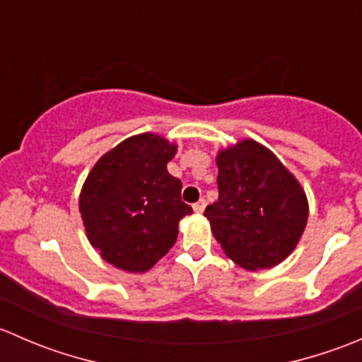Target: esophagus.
Returning a JSON list of instances; mask_svg holds the SVG:
<instances>
[{"instance_id":"1","label":"esophagus","mask_w":362,"mask_h":362,"mask_svg":"<svg viewBox=\"0 0 362 362\" xmlns=\"http://www.w3.org/2000/svg\"><path fill=\"white\" fill-rule=\"evenodd\" d=\"M204 206H206V202H204V199H199L198 203L192 204V208H194L196 214H203V211H204Z\"/></svg>"}]
</instances>
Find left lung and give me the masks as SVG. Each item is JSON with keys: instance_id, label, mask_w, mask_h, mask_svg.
I'll return each instance as SVG.
<instances>
[{"instance_id": "1", "label": "left lung", "mask_w": 362, "mask_h": 362, "mask_svg": "<svg viewBox=\"0 0 362 362\" xmlns=\"http://www.w3.org/2000/svg\"><path fill=\"white\" fill-rule=\"evenodd\" d=\"M217 166L218 199L204 210L215 240L242 268H273L294 250L305 231V191L254 140L218 152Z\"/></svg>"}]
</instances>
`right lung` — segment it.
Listing matches in <instances>:
<instances>
[{"label": "right lung", "instance_id": "add662e5", "mask_svg": "<svg viewBox=\"0 0 362 362\" xmlns=\"http://www.w3.org/2000/svg\"><path fill=\"white\" fill-rule=\"evenodd\" d=\"M177 147L152 133L136 134L94 164L80 192L90 245L115 268L144 273L175 245L178 222L192 214L182 182L166 164Z\"/></svg>", "mask_w": 362, "mask_h": 362}]
</instances>
